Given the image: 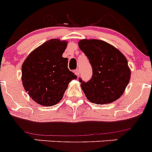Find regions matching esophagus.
<instances>
[{"mask_svg": "<svg viewBox=\"0 0 152 152\" xmlns=\"http://www.w3.org/2000/svg\"><path fill=\"white\" fill-rule=\"evenodd\" d=\"M75 75H77V76H79V75H80V71H79V69L75 70Z\"/></svg>", "mask_w": 152, "mask_h": 152, "instance_id": "34e87169", "label": "esophagus"}]
</instances>
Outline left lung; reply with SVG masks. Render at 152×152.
I'll list each match as a JSON object with an SVG mask.
<instances>
[{
  "label": "left lung",
  "instance_id": "left-lung-1",
  "mask_svg": "<svg viewBox=\"0 0 152 152\" xmlns=\"http://www.w3.org/2000/svg\"><path fill=\"white\" fill-rule=\"evenodd\" d=\"M78 45L92 67L91 80L85 82L79 77L86 97L96 104H107L119 99L131 75L126 57L102 40L82 39Z\"/></svg>",
  "mask_w": 152,
  "mask_h": 152
}]
</instances>
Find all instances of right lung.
<instances>
[{
  "mask_svg": "<svg viewBox=\"0 0 152 152\" xmlns=\"http://www.w3.org/2000/svg\"><path fill=\"white\" fill-rule=\"evenodd\" d=\"M66 47V42L49 40L31 52L23 64L24 89L40 105L58 103L70 81L77 78L68 69V58L62 57Z\"/></svg>",
  "mask_w": 152,
  "mask_h": 152,
  "instance_id": "add662e5",
  "label": "right lung"
}]
</instances>
